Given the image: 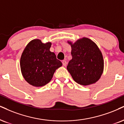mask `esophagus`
<instances>
[{
  "instance_id": "esophagus-1",
  "label": "esophagus",
  "mask_w": 124,
  "mask_h": 124,
  "mask_svg": "<svg viewBox=\"0 0 124 124\" xmlns=\"http://www.w3.org/2000/svg\"><path fill=\"white\" fill-rule=\"evenodd\" d=\"M62 65H63L64 66H66L67 65V62L65 60H62Z\"/></svg>"
}]
</instances>
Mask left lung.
Returning a JSON list of instances; mask_svg holds the SVG:
<instances>
[{
  "label": "left lung",
  "instance_id": "1",
  "mask_svg": "<svg viewBox=\"0 0 124 124\" xmlns=\"http://www.w3.org/2000/svg\"><path fill=\"white\" fill-rule=\"evenodd\" d=\"M71 46L72 59L67 69L76 83L86 85L95 83L101 76L103 59L97 45L87 38L78 39Z\"/></svg>",
  "mask_w": 124,
  "mask_h": 124
}]
</instances>
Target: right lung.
Here are the masks:
<instances>
[{
	"instance_id": "obj_1",
	"label": "right lung",
	"mask_w": 124,
	"mask_h": 124,
	"mask_svg": "<svg viewBox=\"0 0 124 124\" xmlns=\"http://www.w3.org/2000/svg\"><path fill=\"white\" fill-rule=\"evenodd\" d=\"M50 42L44 44L40 39H33L23 52L20 60L21 72L26 81L33 86L48 83L55 71L62 65L56 54L50 51Z\"/></svg>"
}]
</instances>
